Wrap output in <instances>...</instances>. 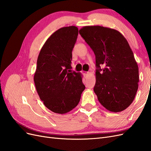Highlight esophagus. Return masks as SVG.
Here are the masks:
<instances>
[{
	"label": "esophagus",
	"mask_w": 151,
	"mask_h": 151,
	"mask_svg": "<svg viewBox=\"0 0 151 151\" xmlns=\"http://www.w3.org/2000/svg\"><path fill=\"white\" fill-rule=\"evenodd\" d=\"M83 74L86 76V77H87L88 76V72H83Z\"/></svg>",
	"instance_id": "esophagus-1"
}]
</instances>
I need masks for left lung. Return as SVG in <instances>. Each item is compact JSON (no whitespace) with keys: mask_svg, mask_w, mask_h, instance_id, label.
Masks as SVG:
<instances>
[{"mask_svg":"<svg viewBox=\"0 0 151 151\" xmlns=\"http://www.w3.org/2000/svg\"><path fill=\"white\" fill-rule=\"evenodd\" d=\"M79 33L96 57L94 91L98 101L109 111H123L133 102L139 81L138 65L127 40L117 30L100 26H84Z\"/></svg>","mask_w":151,"mask_h":151,"instance_id":"1","label":"left lung"}]
</instances>
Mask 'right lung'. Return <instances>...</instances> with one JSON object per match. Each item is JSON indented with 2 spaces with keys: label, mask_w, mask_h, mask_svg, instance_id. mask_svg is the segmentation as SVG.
<instances>
[{
  "label": "right lung",
  "mask_w": 151,
  "mask_h": 151,
  "mask_svg": "<svg viewBox=\"0 0 151 151\" xmlns=\"http://www.w3.org/2000/svg\"><path fill=\"white\" fill-rule=\"evenodd\" d=\"M78 28L63 27L53 33L40 50L34 82L40 99L52 111L64 114L78 104L85 89L81 74L70 69Z\"/></svg>",
  "instance_id": "obj_1"
}]
</instances>
